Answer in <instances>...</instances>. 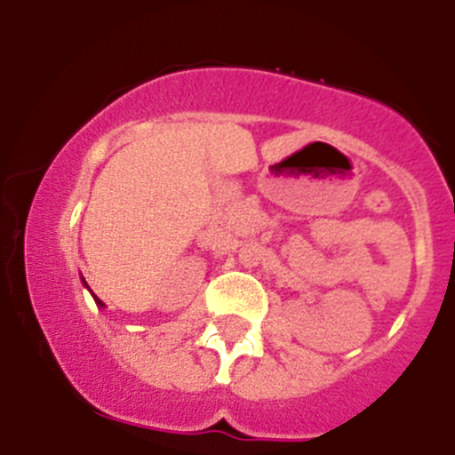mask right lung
I'll return each mask as SVG.
<instances>
[{"mask_svg":"<svg viewBox=\"0 0 455 455\" xmlns=\"http://www.w3.org/2000/svg\"><path fill=\"white\" fill-rule=\"evenodd\" d=\"M84 284H86V283H84ZM92 299H95V303H98V305H100V307H104V303H102V300H100V299H98V296H95V293H92Z\"/></svg>","mask_w":455,"mask_h":455,"instance_id":"right-lung-1","label":"right lung"}]
</instances>
